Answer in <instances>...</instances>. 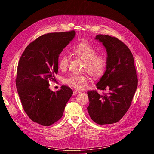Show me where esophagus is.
I'll return each mask as SVG.
<instances>
[{
	"label": "esophagus",
	"instance_id": "34e87169",
	"mask_svg": "<svg viewBox=\"0 0 154 154\" xmlns=\"http://www.w3.org/2000/svg\"><path fill=\"white\" fill-rule=\"evenodd\" d=\"M80 93V91H77V90H75V91H74V92H73V95H77V94H79Z\"/></svg>",
	"mask_w": 154,
	"mask_h": 154
}]
</instances>
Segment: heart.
<instances>
[{"label": "heart", "instance_id": "1", "mask_svg": "<svg viewBox=\"0 0 154 154\" xmlns=\"http://www.w3.org/2000/svg\"><path fill=\"white\" fill-rule=\"evenodd\" d=\"M73 55L85 62L84 71L93 78H99L105 71L106 61L104 57L96 55V49L88 43L82 42L75 45L72 49ZM69 57L66 55H61L58 59V68L65 71L69 66ZM88 82L85 75H71L66 79L64 82L75 89H82Z\"/></svg>", "mask_w": 154, "mask_h": 154}]
</instances>
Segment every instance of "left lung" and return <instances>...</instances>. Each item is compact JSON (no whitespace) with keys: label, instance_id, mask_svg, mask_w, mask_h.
I'll return each mask as SVG.
<instances>
[{"label":"left lung","instance_id":"8db88e82","mask_svg":"<svg viewBox=\"0 0 154 154\" xmlns=\"http://www.w3.org/2000/svg\"><path fill=\"white\" fill-rule=\"evenodd\" d=\"M95 39L102 44L107 54L106 70L96 85L108 93L88 91L90 105L87 109L96 123L113 124L126 113L137 88L134 59L128 48L118 38L97 35Z\"/></svg>","mask_w":154,"mask_h":154}]
</instances>
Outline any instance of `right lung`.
<instances>
[{"label":"right lung","mask_w":154,"mask_h":154,"mask_svg":"<svg viewBox=\"0 0 154 154\" xmlns=\"http://www.w3.org/2000/svg\"><path fill=\"white\" fill-rule=\"evenodd\" d=\"M75 36L74 30L45 34L29 44L20 58L17 91L28 116L42 125L49 126L62 117L73 94L67 86L56 92L51 90L49 81H55L59 55Z\"/></svg>","instance_id":"right-lung-1"}]
</instances>
